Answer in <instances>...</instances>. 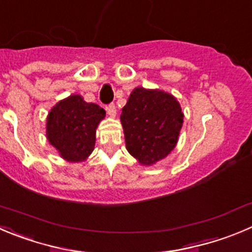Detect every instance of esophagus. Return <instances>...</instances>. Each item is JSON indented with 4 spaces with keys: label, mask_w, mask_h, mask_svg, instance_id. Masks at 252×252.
Segmentation results:
<instances>
[{
    "label": "esophagus",
    "mask_w": 252,
    "mask_h": 252,
    "mask_svg": "<svg viewBox=\"0 0 252 252\" xmlns=\"http://www.w3.org/2000/svg\"><path fill=\"white\" fill-rule=\"evenodd\" d=\"M106 110H107V114H109L111 117L116 116V106H115V104L107 105Z\"/></svg>",
    "instance_id": "esophagus-1"
}]
</instances>
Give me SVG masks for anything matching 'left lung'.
Returning a JSON list of instances; mask_svg holds the SVG:
<instances>
[{
    "label": "left lung",
    "instance_id": "left-lung-1",
    "mask_svg": "<svg viewBox=\"0 0 252 252\" xmlns=\"http://www.w3.org/2000/svg\"><path fill=\"white\" fill-rule=\"evenodd\" d=\"M121 124L128 152L140 163L153 164L176 146L183 112L168 93L136 88L122 107Z\"/></svg>",
    "mask_w": 252,
    "mask_h": 252
}]
</instances>
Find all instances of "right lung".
<instances>
[{
  "instance_id": "add662e5",
  "label": "right lung",
  "mask_w": 252,
  "mask_h": 252,
  "mask_svg": "<svg viewBox=\"0 0 252 252\" xmlns=\"http://www.w3.org/2000/svg\"><path fill=\"white\" fill-rule=\"evenodd\" d=\"M105 110L71 95L53 107L47 119V137L61 156L70 162H81L93 152L95 133Z\"/></svg>"
}]
</instances>
